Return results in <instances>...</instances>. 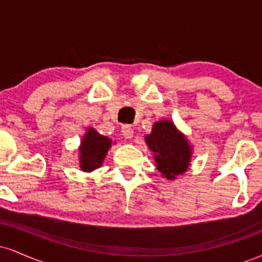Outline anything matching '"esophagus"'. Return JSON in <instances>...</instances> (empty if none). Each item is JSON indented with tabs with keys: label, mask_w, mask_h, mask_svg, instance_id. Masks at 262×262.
<instances>
[{
	"label": "esophagus",
	"mask_w": 262,
	"mask_h": 262,
	"mask_svg": "<svg viewBox=\"0 0 262 262\" xmlns=\"http://www.w3.org/2000/svg\"><path fill=\"white\" fill-rule=\"evenodd\" d=\"M122 135L125 139H132L134 137V130L130 125H123L122 127Z\"/></svg>",
	"instance_id": "obj_1"
}]
</instances>
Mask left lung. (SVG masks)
Here are the masks:
<instances>
[{
  "label": "left lung",
  "mask_w": 262,
  "mask_h": 262,
  "mask_svg": "<svg viewBox=\"0 0 262 262\" xmlns=\"http://www.w3.org/2000/svg\"><path fill=\"white\" fill-rule=\"evenodd\" d=\"M145 143L152 151L156 169L166 180H176L191 165L193 148L171 119L155 122L151 132L145 135Z\"/></svg>",
  "instance_id": "left-lung-1"
}]
</instances>
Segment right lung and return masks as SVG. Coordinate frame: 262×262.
I'll list each match as a JSON object with an SVG mask.
<instances>
[{"label": "right lung", "instance_id": "right-lung-1", "mask_svg": "<svg viewBox=\"0 0 262 262\" xmlns=\"http://www.w3.org/2000/svg\"><path fill=\"white\" fill-rule=\"evenodd\" d=\"M114 141L89 127L79 146V166L83 172H92L102 166Z\"/></svg>", "mask_w": 262, "mask_h": 262}]
</instances>
